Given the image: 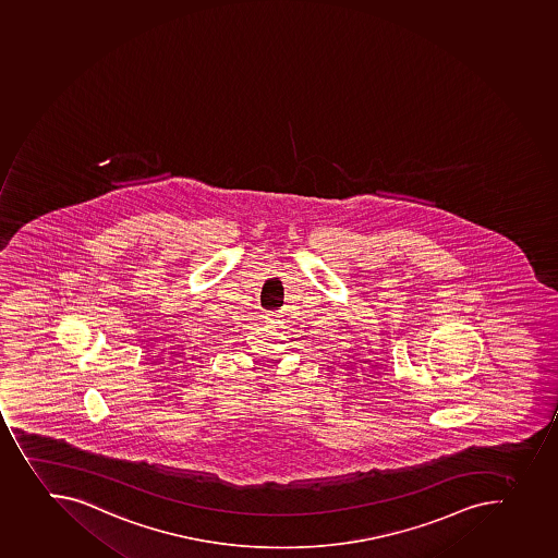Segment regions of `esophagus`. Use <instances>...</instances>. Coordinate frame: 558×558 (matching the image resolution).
Segmentation results:
<instances>
[{"label": "esophagus", "instance_id": "34e87169", "mask_svg": "<svg viewBox=\"0 0 558 558\" xmlns=\"http://www.w3.org/2000/svg\"><path fill=\"white\" fill-rule=\"evenodd\" d=\"M267 324L278 325L281 324V314L280 313H269L266 316Z\"/></svg>", "mask_w": 558, "mask_h": 558}]
</instances>
